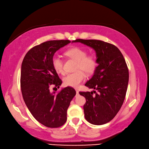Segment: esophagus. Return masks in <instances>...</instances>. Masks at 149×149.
Here are the masks:
<instances>
[{
  "mask_svg": "<svg viewBox=\"0 0 149 149\" xmlns=\"http://www.w3.org/2000/svg\"><path fill=\"white\" fill-rule=\"evenodd\" d=\"M75 91H76V93L77 94H79V91L78 90H77V89H76V90H75Z\"/></svg>",
  "mask_w": 149,
  "mask_h": 149,
  "instance_id": "obj_1",
  "label": "esophagus"
}]
</instances>
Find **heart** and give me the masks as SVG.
Segmentation results:
<instances>
[{"label":"heart","mask_w":149,"mask_h":149,"mask_svg":"<svg viewBox=\"0 0 149 149\" xmlns=\"http://www.w3.org/2000/svg\"><path fill=\"white\" fill-rule=\"evenodd\" d=\"M65 54L70 58L77 62L76 72L68 74L63 77V81L65 86L77 87L86 78L87 74H91L95 70L97 62L95 56H87V52L79 47H74L66 52ZM52 65L58 74H63V62L57 55H54L52 58Z\"/></svg>","instance_id":"obj_1"}]
</instances>
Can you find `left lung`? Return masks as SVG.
I'll list each match as a JSON object with an SVG mask.
<instances>
[{
    "mask_svg": "<svg viewBox=\"0 0 149 149\" xmlns=\"http://www.w3.org/2000/svg\"><path fill=\"white\" fill-rule=\"evenodd\" d=\"M96 53L98 65L85 86L93 91L79 92L86 102L85 118L95 125L107 123L115 117L123 103L129 82V70L121 51L114 45L97 40L77 39ZM95 93L93 95V93Z\"/></svg>",
    "mask_w": 149,
    "mask_h": 149,
    "instance_id": "8db88e82",
    "label": "left lung"
}]
</instances>
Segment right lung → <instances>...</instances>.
Returning a JSON list of instances; mask_svg holds the SVG:
<instances>
[{"instance_id":"right-lung-1","label":"right lung","mask_w":149,"mask_h":149,"mask_svg":"<svg viewBox=\"0 0 149 149\" xmlns=\"http://www.w3.org/2000/svg\"><path fill=\"white\" fill-rule=\"evenodd\" d=\"M68 40L45 42L30 49L21 66L20 86L24 101L38 121L50 128L62 126L67 120V110L76 94L72 87L52 92L62 81L52 65V58L59 49L70 44Z\"/></svg>"}]
</instances>
